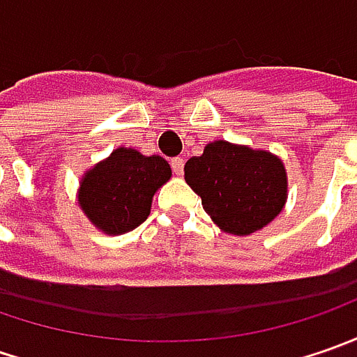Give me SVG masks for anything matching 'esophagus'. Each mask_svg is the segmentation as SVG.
Segmentation results:
<instances>
[{
  "label": "esophagus",
  "mask_w": 357,
  "mask_h": 357,
  "mask_svg": "<svg viewBox=\"0 0 357 357\" xmlns=\"http://www.w3.org/2000/svg\"><path fill=\"white\" fill-rule=\"evenodd\" d=\"M171 167H172V172L181 176V174L185 172V160H183V158H181V157L172 158V160H171Z\"/></svg>",
  "instance_id": "34e87169"
}]
</instances>
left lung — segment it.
I'll use <instances>...</instances> for the list:
<instances>
[{
    "mask_svg": "<svg viewBox=\"0 0 357 357\" xmlns=\"http://www.w3.org/2000/svg\"><path fill=\"white\" fill-rule=\"evenodd\" d=\"M185 181L220 230L248 236L270 225L288 199L280 157L248 144L214 141L185 165Z\"/></svg>",
    "mask_w": 357,
    "mask_h": 357,
    "instance_id": "8db88e82",
    "label": "left lung"
}]
</instances>
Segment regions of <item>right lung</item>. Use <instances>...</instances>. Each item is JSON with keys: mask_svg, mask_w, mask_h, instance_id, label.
Listing matches in <instances>:
<instances>
[{"mask_svg": "<svg viewBox=\"0 0 357 357\" xmlns=\"http://www.w3.org/2000/svg\"><path fill=\"white\" fill-rule=\"evenodd\" d=\"M171 176L162 157L119 146L81 176L77 204L99 232L125 234L146 220L155 192Z\"/></svg>", "mask_w": 357, "mask_h": 357, "instance_id": "right-lung-1", "label": "right lung"}]
</instances>
